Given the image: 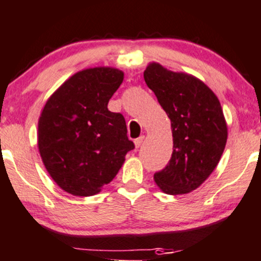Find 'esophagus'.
Masks as SVG:
<instances>
[{"label":"esophagus","mask_w":261,"mask_h":261,"mask_svg":"<svg viewBox=\"0 0 261 261\" xmlns=\"http://www.w3.org/2000/svg\"><path fill=\"white\" fill-rule=\"evenodd\" d=\"M143 139H144V137L142 136V137H139V138H137L136 141H134V144H136V148H137V149H138V148L141 147V144L143 143Z\"/></svg>","instance_id":"1"}]
</instances>
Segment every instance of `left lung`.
<instances>
[{"label":"left lung","instance_id":"left-lung-1","mask_svg":"<svg viewBox=\"0 0 261 261\" xmlns=\"http://www.w3.org/2000/svg\"><path fill=\"white\" fill-rule=\"evenodd\" d=\"M144 81L172 123V158L154 180L164 193L186 194L197 189L220 161L228 128L217 96L203 82L152 63Z\"/></svg>","mask_w":261,"mask_h":261}]
</instances>
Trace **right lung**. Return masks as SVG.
<instances>
[{
    "label": "right lung",
    "mask_w": 261,
    "mask_h": 261,
    "mask_svg": "<svg viewBox=\"0 0 261 261\" xmlns=\"http://www.w3.org/2000/svg\"><path fill=\"white\" fill-rule=\"evenodd\" d=\"M123 82L109 67L72 75L47 100L38 122V149L57 186L77 197H91L111 183L134 149L123 114L108 102Z\"/></svg>",
    "instance_id": "obj_1"
}]
</instances>
